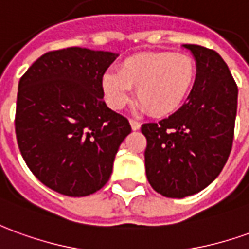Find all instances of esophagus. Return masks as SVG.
Masks as SVG:
<instances>
[{
	"instance_id": "34e87169",
	"label": "esophagus",
	"mask_w": 249,
	"mask_h": 249,
	"mask_svg": "<svg viewBox=\"0 0 249 249\" xmlns=\"http://www.w3.org/2000/svg\"><path fill=\"white\" fill-rule=\"evenodd\" d=\"M129 124L133 130H139L140 129V126H142V124H140V123H137V121H135V120H129Z\"/></svg>"
}]
</instances>
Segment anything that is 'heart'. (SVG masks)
Masks as SVG:
<instances>
[{"instance_id":"obj_1","label":"heart","mask_w":249,"mask_h":249,"mask_svg":"<svg viewBox=\"0 0 249 249\" xmlns=\"http://www.w3.org/2000/svg\"><path fill=\"white\" fill-rule=\"evenodd\" d=\"M197 81V63L186 53L142 52L126 58L119 72L107 71L101 86L113 110L124 109L136 88L140 109L155 117H166L185 105Z\"/></svg>"}]
</instances>
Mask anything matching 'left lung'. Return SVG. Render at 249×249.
Returning <instances> with one entry per match:
<instances>
[{
    "label": "left lung",
    "instance_id": "1",
    "mask_svg": "<svg viewBox=\"0 0 249 249\" xmlns=\"http://www.w3.org/2000/svg\"><path fill=\"white\" fill-rule=\"evenodd\" d=\"M197 63V81L179 110L142 124L145 173L155 191L168 198L197 194L225 166L233 142L237 85L213 50L183 44Z\"/></svg>",
    "mask_w": 249,
    "mask_h": 249
}]
</instances>
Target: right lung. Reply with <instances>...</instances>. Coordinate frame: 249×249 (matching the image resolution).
I'll list each match as a JSON object with an SVG mask.
<instances>
[{
  "instance_id": "obj_1",
  "label": "right lung",
  "mask_w": 249,
  "mask_h": 249,
  "mask_svg": "<svg viewBox=\"0 0 249 249\" xmlns=\"http://www.w3.org/2000/svg\"><path fill=\"white\" fill-rule=\"evenodd\" d=\"M119 53L70 47L44 53L18 82L16 136L47 187L69 197L107 183L129 121L104 102L101 79Z\"/></svg>"
}]
</instances>
